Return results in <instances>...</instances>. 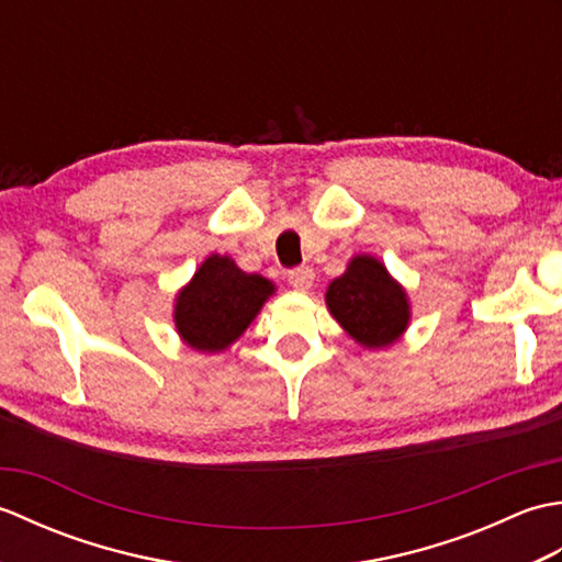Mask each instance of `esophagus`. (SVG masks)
Returning <instances> with one entry per match:
<instances>
[{
	"mask_svg": "<svg viewBox=\"0 0 562 562\" xmlns=\"http://www.w3.org/2000/svg\"><path fill=\"white\" fill-rule=\"evenodd\" d=\"M314 278H316V274H314V270L308 268V266H304V268H294V270H290V272H288V282L292 284L294 290H302V292L312 288V284H314Z\"/></svg>",
	"mask_w": 562,
	"mask_h": 562,
	"instance_id": "1",
	"label": "esophagus"
}]
</instances>
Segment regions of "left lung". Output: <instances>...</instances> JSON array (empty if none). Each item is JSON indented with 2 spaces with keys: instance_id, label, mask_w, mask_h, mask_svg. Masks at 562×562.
Returning <instances> with one entry per match:
<instances>
[{
  "instance_id": "obj_1",
  "label": "left lung",
  "mask_w": 562,
  "mask_h": 562,
  "mask_svg": "<svg viewBox=\"0 0 562 562\" xmlns=\"http://www.w3.org/2000/svg\"><path fill=\"white\" fill-rule=\"evenodd\" d=\"M330 314L364 348H384L408 326V300L386 268L369 256L350 260L348 270L328 284Z\"/></svg>"
}]
</instances>
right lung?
<instances>
[{"instance_id": "add662e5", "label": "right lung", "mask_w": 562, "mask_h": 562, "mask_svg": "<svg viewBox=\"0 0 562 562\" xmlns=\"http://www.w3.org/2000/svg\"><path fill=\"white\" fill-rule=\"evenodd\" d=\"M272 282L210 256L176 300V328L190 348L220 352L241 336L272 294Z\"/></svg>"}]
</instances>
